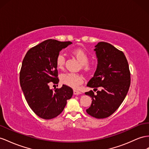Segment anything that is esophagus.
Wrapping results in <instances>:
<instances>
[{"label": "esophagus", "instance_id": "obj_1", "mask_svg": "<svg viewBox=\"0 0 149 149\" xmlns=\"http://www.w3.org/2000/svg\"><path fill=\"white\" fill-rule=\"evenodd\" d=\"M81 93L79 92L78 91H76V90H74V94L75 95H79V94H81Z\"/></svg>", "mask_w": 149, "mask_h": 149}]
</instances>
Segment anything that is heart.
<instances>
[{
  "label": "heart",
  "mask_w": 149,
  "mask_h": 149,
  "mask_svg": "<svg viewBox=\"0 0 149 149\" xmlns=\"http://www.w3.org/2000/svg\"><path fill=\"white\" fill-rule=\"evenodd\" d=\"M76 58L81 64L82 68L86 72H91L93 70V67L88 63L89 57L87 53L81 49H75L72 52ZM65 64V56L60 53L56 58V65L58 68H62ZM60 81L64 84L71 87L72 88L77 87L82 83L83 77L79 74L66 72L60 75Z\"/></svg>",
  "instance_id": "1"
}]
</instances>
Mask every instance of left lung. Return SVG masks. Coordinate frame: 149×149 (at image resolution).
Segmentation results:
<instances>
[{"mask_svg":"<svg viewBox=\"0 0 149 149\" xmlns=\"http://www.w3.org/2000/svg\"><path fill=\"white\" fill-rule=\"evenodd\" d=\"M97 58L96 70L87 84L97 90L85 93L91 96L92 103L86 109L91 116L98 119L109 116L120 107L130 86V72L124 53L112 45L100 42L95 46Z\"/></svg>","mask_w":149,"mask_h":149,"instance_id":"obj_1","label":"left lung"}]
</instances>
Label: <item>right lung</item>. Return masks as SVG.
Listing matches in <instances>:
<instances>
[{
  "instance_id": "right-lung-1",
  "label": "right lung",
  "mask_w": 149,
  "mask_h": 149,
  "mask_svg": "<svg viewBox=\"0 0 149 149\" xmlns=\"http://www.w3.org/2000/svg\"><path fill=\"white\" fill-rule=\"evenodd\" d=\"M72 43L47 40L29 49L22 63L20 85L26 101L33 112L45 120L58 116L73 95L71 87L63 85L54 91L49 82L57 84L56 58L62 49Z\"/></svg>"
}]
</instances>
